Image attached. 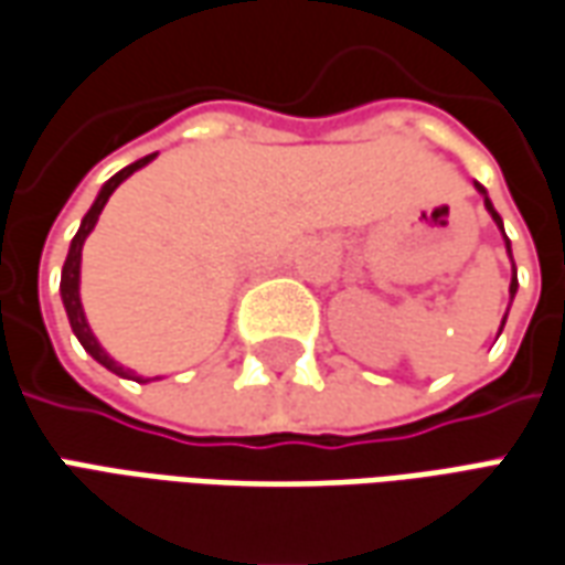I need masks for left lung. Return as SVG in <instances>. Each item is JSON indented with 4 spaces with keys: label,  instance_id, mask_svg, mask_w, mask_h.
<instances>
[{
    "label": "left lung",
    "instance_id": "8db88e82",
    "mask_svg": "<svg viewBox=\"0 0 565 565\" xmlns=\"http://www.w3.org/2000/svg\"><path fill=\"white\" fill-rule=\"evenodd\" d=\"M477 190L483 193V200H486V209H489V215H492V221L498 224V231H501V236H504V248H508V255H511V239H508V233H504V224H501V215L495 212V205L489 202V196H486V186L483 184H477ZM513 260V258H511ZM513 295H516V267H513V276H511V301H513ZM504 320H508V313H504ZM504 320H501V329H504ZM501 329H498V334H501Z\"/></svg>",
    "mask_w": 565,
    "mask_h": 565
}]
</instances>
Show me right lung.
Segmentation results:
<instances>
[{
  "mask_svg": "<svg viewBox=\"0 0 565 565\" xmlns=\"http://www.w3.org/2000/svg\"><path fill=\"white\" fill-rule=\"evenodd\" d=\"M157 157V153H150V157L138 159V162H131V166H126L122 171H116L107 184L100 186V193H97L95 205L85 212V217H82L79 231H76V236H73V243H70V252H67V260H64V270H61V298H64V307H67V320H70V329H73V334L79 338V344L92 356H95L97 363L104 365V369H110V372H116V375H122V379H131L135 372H128V369H122V365L113 360L107 350L97 344L95 332L88 329V320H85V310H82V301H79V264H82V245H85V239H88V233L95 231L97 224V215L104 212V205H107V200L113 196V190L126 181L128 174H135L138 169H143L150 159ZM135 381H141L138 375H135Z\"/></svg>",
  "mask_w": 565,
  "mask_h": 565,
  "instance_id": "right-lung-1",
  "label": "right lung"
}]
</instances>
